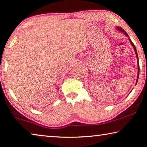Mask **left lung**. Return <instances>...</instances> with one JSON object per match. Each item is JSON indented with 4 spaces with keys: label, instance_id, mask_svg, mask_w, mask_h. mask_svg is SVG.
Listing matches in <instances>:
<instances>
[{
    "label": "left lung",
    "instance_id": "obj_1",
    "mask_svg": "<svg viewBox=\"0 0 147 147\" xmlns=\"http://www.w3.org/2000/svg\"><path fill=\"white\" fill-rule=\"evenodd\" d=\"M116 29H117L119 31L123 32V33H124V34H125V35L126 36H128V34H127V32H125V31H124V30L122 29V27H116ZM129 42H130V43H131V44L132 45L133 48H134V50H135V52H136V57H137V64H138V73H137V82H136V84H137V80H138V78H139V58H138V55H137V50H136V46H135V45L134 44V43L132 42V41L131 40V39H130L129 38Z\"/></svg>",
    "mask_w": 147,
    "mask_h": 147
}]
</instances>
